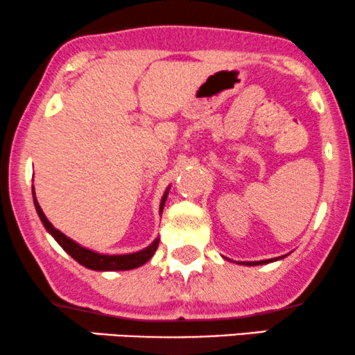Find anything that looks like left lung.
I'll return each mask as SVG.
<instances>
[{"instance_id":"1","label":"left lung","mask_w":355,"mask_h":355,"mask_svg":"<svg viewBox=\"0 0 355 355\" xmlns=\"http://www.w3.org/2000/svg\"><path fill=\"white\" fill-rule=\"evenodd\" d=\"M286 255L283 257H278V259H270V260H259V261H237L239 265H247V266H257V265H265V263H270V261H276V260H281L284 259ZM230 260V259H227Z\"/></svg>"}]
</instances>
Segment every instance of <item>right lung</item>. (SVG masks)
Wrapping results in <instances>:
<instances>
[{
  "instance_id": "right-lung-1",
  "label": "right lung",
  "mask_w": 355,
  "mask_h": 355,
  "mask_svg": "<svg viewBox=\"0 0 355 355\" xmlns=\"http://www.w3.org/2000/svg\"><path fill=\"white\" fill-rule=\"evenodd\" d=\"M169 189H171V186H168V189L164 191L163 197H162V202H159V215L163 213V208H164V203H166ZM32 197H33V205H35V210L38 213V216H40V220L43 223V226H45V230L50 232V234L53 236V239H55L58 244H60L62 249H64L67 254L72 257V259H74L76 261H79V263L82 266H85V268L95 270V271L134 270V268H139V266L147 263V261L152 259L153 254L158 249L159 237L153 239L152 244L144 247L142 250L132 252V254H100V252L87 249V247L77 244L76 241H72L71 237L62 234L60 230H56V227L53 226L50 221H48V218L45 216V213H43L42 207L38 205V200H37V196H35V189H33V187H32Z\"/></svg>"
}]
</instances>
